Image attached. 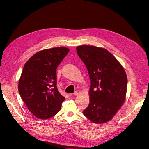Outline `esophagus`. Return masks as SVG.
Returning a JSON list of instances; mask_svg holds the SVG:
<instances>
[{
  "instance_id": "esophagus-1",
  "label": "esophagus",
  "mask_w": 149,
  "mask_h": 149,
  "mask_svg": "<svg viewBox=\"0 0 149 149\" xmlns=\"http://www.w3.org/2000/svg\"><path fill=\"white\" fill-rule=\"evenodd\" d=\"M80 93H81L80 91L77 90V91H76L74 92V95H79Z\"/></svg>"
}]
</instances>
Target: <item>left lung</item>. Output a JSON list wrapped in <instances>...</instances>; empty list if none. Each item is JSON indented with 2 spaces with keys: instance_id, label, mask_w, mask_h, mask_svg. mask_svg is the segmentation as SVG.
Wrapping results in <instances>:
<instances>
[{
  "instance_id": "8db88e82",
  "label": "left lung",
  "mask_w": 149,
  "mask_h": 149,
  "mask_svg": "<svg viewBox=\"0 0 149 149\" xmlns=\"http://www.w3.org/2000/svg\"><path fill=\"white\" fill-rule=\"evenodd\" d=\"M90 78L89 104L84 115L93 123L111 120L126 97L127 77L120 63L107 49L95 46L76 48Z\"/></svg>"
}]
</instances>
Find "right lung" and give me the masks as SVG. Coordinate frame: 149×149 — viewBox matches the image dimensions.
<instances>
[{
    "mask_svg": "<svg viewBox=\"0 0 149 149\" xmlns=\"http://www.w3.org/2000/svg\"><path fill=\"white\" fill-rule=\"evenodd\" d=\"M69 51L63 46L40 51L23 67L19 92L29 111L37 118L46 120L56 115L65 100L57 88L56 69Z\"/></svg>",
    "mask_w": 149,
    "mask_h": 149,
    "instance_id": "1",
    "label": "right lung"
}]
</instances>
